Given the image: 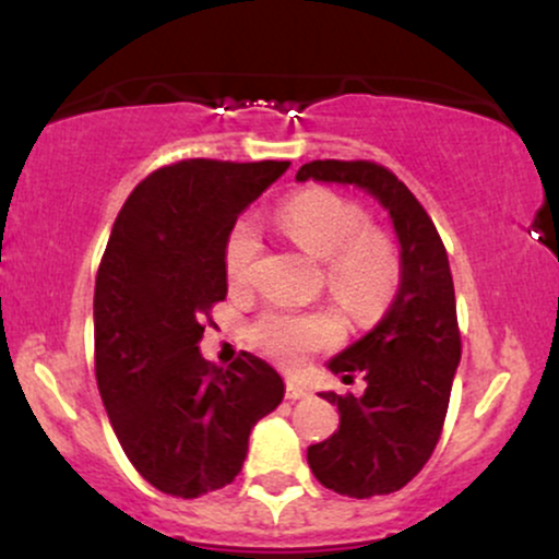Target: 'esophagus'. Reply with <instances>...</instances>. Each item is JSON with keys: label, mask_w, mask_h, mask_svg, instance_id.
I'll use <instances>...</instances> for the list:
<instances>
[{"label": "esophagus", "mask_w": 559, "mask_h": 559, "mask_svg": "<svg viewBox=\"0 0 559 559\" xmlns=\"http://www.w3.org/2000/svg\"><path fill=\"white\" fill-rule=\"evenodd\" d=\"M305 396H310V389L301 386L299 381H286V400H305Z\"/></svg>", "instance_id": "34e87169"}]
</instances>
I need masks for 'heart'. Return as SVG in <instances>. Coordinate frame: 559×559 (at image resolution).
Wrapping results in <instances>:
<instances>
[{
    "instance_id": "1",
    "label": "heart",
    "mask_w": 559,
    "mask_h": 559,
    "mask_svg": "<svg viewBox=\"0 0 559 559\" xmlns=\"http://www.w3.org/2000/svg\"><path fill=\"white\" fill-rule=\"evenodd\" d=\"M368 213L355 199L329 189H307L281 210V226L307 254L323 262L325 288L357 320H373L386 310L402 278L396 243L368 226ZM262 254L258 223L241 217L223 243V267L230 286H249ZM329 312L265 310L252 323L249 338L265 357L284 368H301L318 349L338 338Z\"/></svg>"
}]
</instances>
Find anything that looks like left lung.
Returning <instances> with one entry per match:
<instances>
[{
	"label": "left lung",
	"instance_id": "1",
	"mask_svg": "<svg viewBox=\"0 0 559 559\" xmlns=\"http://www.w3.org/2000/svg\"><path fill=\"white\" fill-rule=\"evenodd\" d=\"M349 183L378 199L400 239L402 278L373 331L329 362L331 373L362 376V396L320 391L338 407V431L307 449L325 489L355 499L400 491L428 463L444 426L460 365L454 284L439 230L394 173L368 159H312L297 181Z\"/></svg>",
	"mask_w": 559,
	"mask_h": 559
}]
</instances>
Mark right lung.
<instances>
[{
    "mask_svg": "<svg viewBox=\"0 0 559 559\" xmlns=\"http://www.w3.org/2000/svg\"><path fill=\"white\" fill-rule=\"evenodd\" d=\"M288 163L181 159L146 176L115 217L94 286V370L115 436L155 489L194 499L239 476L254 423L284 381L241 352L202 357L204 318L228 294L223 243Z\"/></svg>",
    "mask_w": 559,
    "mask_h": 559,
    "instance_id": "right-lung-1",
    "label": "right lung"
}]
</instances>
